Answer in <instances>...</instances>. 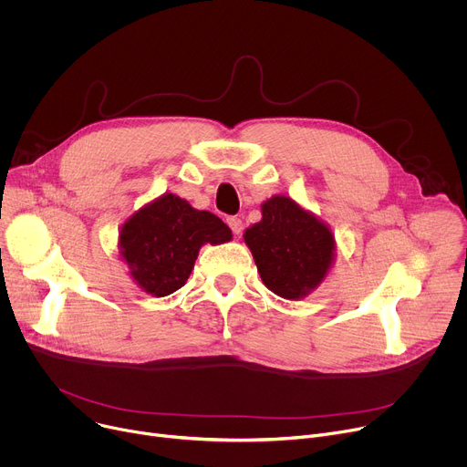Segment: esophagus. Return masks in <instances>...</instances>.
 Returning a JSON list of instances; mask_svg holds the SVG:
<instances>
[{"label": "esophagus", "mask_w": 467, "mask_h": 467, "mask_svg": "<svg viewBox=\"0 0 467 467\" xmlns=\"http://www.w3.org/2000/svg\"><path fill=\"white\" fill-rule=\"evenodd\" d=\"M227 223H229V227H231V231H233L234 234H240V233H242V229H244L242 220H240V218H236V216H231V218L227 220Z\"/></svg>", "instance_id": "1"}]
</instances>
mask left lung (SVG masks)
Listing matches in <instances>:
<instances>
[{"label": "left lung", "mask_w": 467, "mask_h": 467, "mask_svg": "<svg viewBox=\"0 0 467 467\" xmlns=\"http://www.w3.org/2000/svg\"><path fill=\"white\" fill-rule=\"evenodd\" d=\"M244 240L264 285L285 299L314 290L335 256L328 227L285 195L262 205V220L244 233Z\"/></svg>", "instance_id": "left-lung-1"}]
</instances>
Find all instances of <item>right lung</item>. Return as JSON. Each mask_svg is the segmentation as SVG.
Returning a JSON list of instances; mask_svg holds the SVG:
<instances>
[{
  "label": "right lung",
  "mask_w": 467,
  "mask_h": 467,
  "mask_svg": "<svg viewBox=\"0 0 467 467\" xmlns=\"http://www.w3.org/2000/svg\"><path fill=\"white\" fill-rule=\"evenodd\" d=\"M231 229L213 213L195 211L166 193L130 216L119 233V249L142 290L164 297L192 274L199 247L231 240Z\"/></svg>",
  "instance_id": "right-lung-1"
}]
</instances>
